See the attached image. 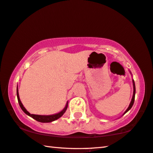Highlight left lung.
<instances>
[{
    "instance_id": "obj_1",
    "label": "left lung",
    "mask_w": 153,
    "mask_h": 153,
    "mask_svg": "<svg viewBox=\"0 0 153 153\" xmlns=\"http://www.w3.org/2000/svg\"><path fill=\"white\" fill-rule=\"evenodd\" d=\"M132 83H133V88H134V91H133V96H132V100L131 102H130V105L128 108H127V110L125 111V112L124 113V114H125L129 110H130V108H131L132 107L133 105V104H134V98H135V93H136V88H135V84H134V79H132Z\"/></svg>"
}]
</instances>
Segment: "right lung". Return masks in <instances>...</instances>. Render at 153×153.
Masks as SVG:
<instances>
[{
	"label": "right lung",
	"instance_id": "obj_1",
	"mask_svg": "<svg viewBox=\"0 0 153 153\" xmlns=\"http://www.w3.org/2000/svg\"><path fill=\"white\" fill-rule=\"evenodd\" d=\"M16 96H17V99H18V102H19V105H20V107H21V108L22 109V110H23V112L26 114L30 116V117H32L33 119H35V120H37L38 122H40V123H51V122H53V121H54V120H57L58 118H59L60 117H62L63 114L65 112V111H66V110H67V108H68V102H67V104H66V105H65V107L64 108V109H63L62 111H61L60 112L57 113V114H55L48 115V116H46V115L30 114L28 112V111H27L25 109V108L23 106V104L21 103V102L20 100V98H19V95L18 86H17V88H16Z\"/></svg>",
	"mask_w": 153,
	"mask_h": 153
}]
</instances>
